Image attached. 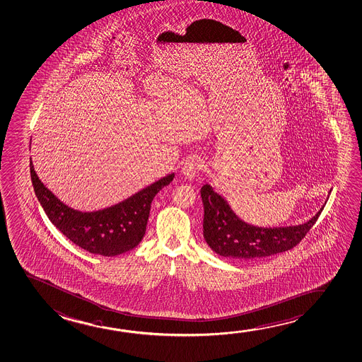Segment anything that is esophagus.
Returning a JSON list of instances; mask_svg holds the SVG:
<instances>
[{
  "label": "esophagus",
  "mask_w": 362,
  "mask_h": 362,
  "mask_svg": "<svg viewBox=\"0 0 362 362\" xmlns=\"http://www.w3.org/2000/svg\"><path fill=\"white\" fill-rule=\"evenodd\" d=\"M201 168H202V162L197 160V158H191L185 163L184 168H182V173H184L185 177L191 180V178L196 176V173H199Z\"/></svg>",
  "instance_id": "obj_1"
}]
</instances>
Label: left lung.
I'll return each mask as SVG.
<instances>
[{
    "mask_svg": "<svg viewBox=\"0 0 362 362\" xmlns=\"http://www.w3.org/2000/svg\"><path fill=\"white\" fill-rule=\"evenodd\" d=\"M204 202V238L217 255L236 261H256L285 252L300 243L317 221L322 209L297 226L257 227L240 220L226 200L210 185L201 189Z\"/></svg>",
    "mask_w": 362,
    "mask_h": 362,
    "instance_id": "left-lung-1",
    "label": "left lung"
}]
</instances>
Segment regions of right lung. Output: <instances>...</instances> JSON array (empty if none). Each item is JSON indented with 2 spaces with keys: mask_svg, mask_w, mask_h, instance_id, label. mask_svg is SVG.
I'll use <instances>...</instances> for the list:
<instances>
[{
  "mask_svg": "<svg viewBox=\"0 0 362 362\" xmlns=\"http://www.w3.org/2000/svg\"><path fill=\"white\" fill-rule=\"evenodd\" d=\"M30 171L35 194L49 221L78 247L107 257L127 252L141 243L153 197L175 177V173H171L112 207L80 212L62 204L41 182L33 162H30Z\"/></svg>",
  "mask_w": 362,
  "mask_h": 362,
  "instance_id": "obj_1",
  "label": "right lung"
}]
</instances>
